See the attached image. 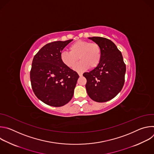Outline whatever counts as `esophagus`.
Segmentation results:
<instances>
[{"label": "esophagus", "instance_id": "esophagus-1", "mask_svg": "<svg viewBox=\"0 0 154 154\" xmlns=\"http://www.w3.org/2000/svg\"><path fill=\"white\" fill-rule=\"evenodd\" d=\"M78 74H79V75L80 77H82V75H83V74H82V72H78Z\"/></svg>", "mask_w": 154, "mask_h": 154}]
</instances>
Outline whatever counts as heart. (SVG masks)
Here are the masks:
<instances>
[{
	"label": "heart",
	"instance_id": "1",
	"mask_svg": "<svg viewBox=\"0 0 154 154\" xmlns=\"http://www.w3.org/2000/svg\"><path fill=\"white\" fill-rule=\"evenodd\" d=\"M69 52H62L60 54L61 62L69 68H72L78 58L81 61L74 69L82 72L88 69H94L99 64L101 60V49L98 44L79 40L70 46Z\"/></svg>",
	"mask_w": 154,
	"mask_h": 154
}]
</instances>
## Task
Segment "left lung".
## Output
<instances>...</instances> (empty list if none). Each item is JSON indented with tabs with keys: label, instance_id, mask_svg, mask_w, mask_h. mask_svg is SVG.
Masks as SVG:
<instances>
[{
	"label": "left lung",
	"instance_id": "1",
	"mask_svg": "<svg viewBox=\"0 0 154 154\" xmlns=\"http://www.w3.org/2000/svg\"><path fill=\"white\" fill-rule=\"evenodd\" d=\"M101 49L99 64L83 75L86 79V90L89 97L97 102L113 99L122 90L125 81V64L121 52L115 44L102 37H90Z\"/></svg>",
	"mask_w": 154,
	"mask_h": 154
}]
</instances>
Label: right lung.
Masks as SVG:
<instances>
[{
    "mask_svg": "<svg viewBox=\"0 0 154 154\" xmlns=\"http://www.w3.org/2000/svg\"><path fill=\"white\" fill-rule=\"evenodd\" d=\"M72 41L48 43L33 59L30 71L32 90L40 100L50 106H63L73 97L79 75L60 60L61 51Z\"/></svg>",
    "mask_w": 154,
    "mask_h": 154,
    "instance_id": "1",
    "label": "right lung"
}]
</instances>
